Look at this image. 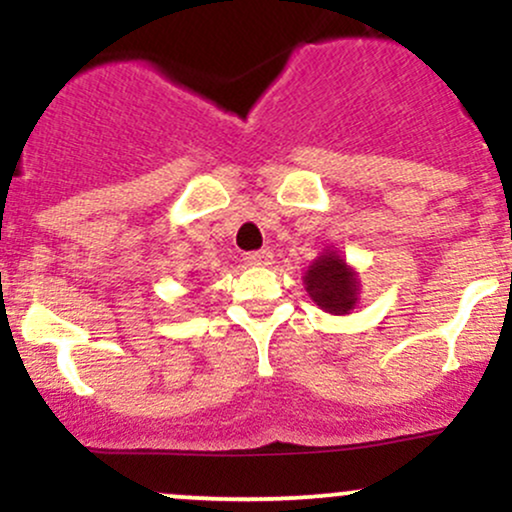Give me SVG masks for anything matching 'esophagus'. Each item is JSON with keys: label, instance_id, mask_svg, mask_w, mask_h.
Masks as SVG:
<instances>
[{"label": "esophagus", "instance_id": "obj_1", "mask_svg": "<svg viewBox=\"0 0 512 512\" xmlns=\"http://www.w3.org/2000/svg\"><path fill=\"white\" fill-rule=\"evenodd\" d=\"M272 257V250L262 248L257 252H248V255H245V262H248L250 267H267V264H272Z\"/></svg>", "mask_w": 512, "mask_h": 512}]
</instances>
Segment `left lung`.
Here are the masks:
<instances>
[{
    "label": "left lung",
    "instance_id": "left-lung-1",
    "mask_svg": "<svg viewBox=\"0 0 512 512\" xmlns=\"http://www.w3.org/2000/svg\"><path fill=\"white\" fill-rule=\"evenodd\" d=\"M305 291L325 313L346 315L358 301V274L334 250L322 252L303 276Z\"/></svg>",
    "mask_w": 512,
    "mask_h": 512
}]
</instances>
